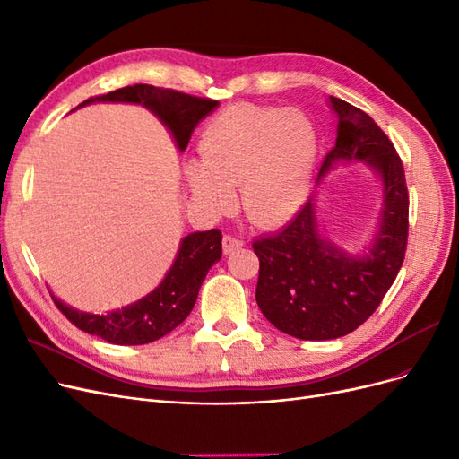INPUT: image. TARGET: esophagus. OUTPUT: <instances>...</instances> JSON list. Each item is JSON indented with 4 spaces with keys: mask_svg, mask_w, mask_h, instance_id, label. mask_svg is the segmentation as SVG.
<instances>
[{
    "mask_svg": "<svg viewBox=\"0 0 459 459\" xmlns=\"http://www.w3.org/2000/svg\"><path fill=\"white\" fill-rule=\"evenodd\" d=\"M245 245V241L241 238H235L231 233H226L224 239H221V247H224V253L231 255L233 251H239V248Z\"/></svg>",
    "mask_w": 459,
    "mask_h": 459,
    "instance_id": "obj_1",
    "label": "esophagus"
}]
</instances>
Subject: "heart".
Returning <instances> with one entry per match:
<instances>
[{
	"instance_id": "obj_1",
	"label": "heart",
	"mask_w": 459,
	"mask_h": 459,
	"mask_svg": "<svg viewBox=\"0 0 459 459\" xmlns=\"http://www.w3.org/2000/svg\"><path fill=\"white\" fill-rule=\"evenodd\" d=\"M199 162L187 166L189 187L212 212L241 208L258 228H275L299 214L316 170L317 134L297 108L235 105L208 122Z\"/></svg>"
}]
</instances>
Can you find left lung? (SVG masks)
<instances>
[{"label": "left lung", "mask_w": 459, "mask_h": 459, "mask_svg": "<svg viewBox=\"0 0 459 459\" xmlns=\"http://www.w3.org/2000/svg\"><path fill=\"white\" fill-rule=\"evenodd\" d=\"M329 108L337 118V142L317 184L337 164L359 160L381 179L383 208L359 253L324 238L314 197L281 231L253 243L260 260L258 308L273 327L302 341L339 339L362 325L394 283L408 243L410 199L394 145L364 110L333 95Z\"/></svg>", "instance_id": "8db88e82"}]
</instances>
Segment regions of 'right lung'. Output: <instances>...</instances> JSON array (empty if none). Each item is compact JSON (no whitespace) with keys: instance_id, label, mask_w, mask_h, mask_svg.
Wrapping results in <instances>:
<instances>
[{"instance_id":"add662e5","label":"right lung","mask_w":459,"mask_h":459,"mask_svg":"<svg viewBox=\"0 0 459 459\" xmlns=\"http://www.w3.org/2000/svg\"><path fill=\"white\" fill-rule=\"evenodd\" d=\"M91 103H134L149 108L170 130L179 151H186L197 124L212 113L218 101L193 97L176 90L135 84L95 95L76 108ZM221 258L220 230L193 231L182 239L170 270L155 290L128 304L122 310L107 314L82 312L68 307L51 293V299L66 319L90 335L113 344H147L176 329L195 307L199 289L208 270Z\"/></svg>"}]
</instances>
